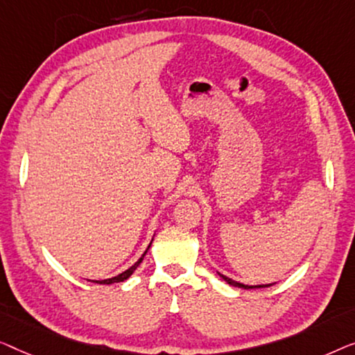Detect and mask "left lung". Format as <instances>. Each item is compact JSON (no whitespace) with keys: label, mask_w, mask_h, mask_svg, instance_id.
I'll use <instances>...</instances> for the list:
<instances>
[{"label":"left lung","mask_w":355,"mask_h":355,"mask_svg":"<svg viewBox=\"0 0 355 355\" xmlns=\"http://www.w3.org/2000/svg\"><path fill=\"white\" fill-rule=\"evenodd\" d=\"M222 279H225V282L230 284V286H234V288H243V289H254V288H266V286H272L273 283L270 284H244V283H239V282H234V279L228 278L225 275H222V273H218Z\"/></svg>","instance_id":"1"}]
</instances>
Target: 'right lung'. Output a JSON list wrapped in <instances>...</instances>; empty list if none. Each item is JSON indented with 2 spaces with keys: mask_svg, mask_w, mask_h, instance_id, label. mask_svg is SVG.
Returning <instances> with one entry per match:
<instances>
[{
  "mask_svg": "<svg viewBox=\"0 0 355 355\" xmlns=\"http://www.w3.org/2000/svg\"><path fill=\"white\" fill-rule=\"evenodd\" d=\"M151 243H153V239H151ZM151 243H149V246L146 248V251H144V254H143V256H141V257H139V259H138V261H137V262H135L132 267H130V268H127V270H125V272L119 273V275H117V277H112V278H107V279H88V282H93V283H99V284H112V283H121V282H125V279H128L130 277H132V273H133L135 270H137V268H138V266H139V263H141V262H143V259H144V256H146L148 249H149V248H151Z\"/></svg>",
  "mask_w": 355,
  "mask_h": 355,
  "instance_id": "1",
  "label": "right lung"
}]
</instances>
